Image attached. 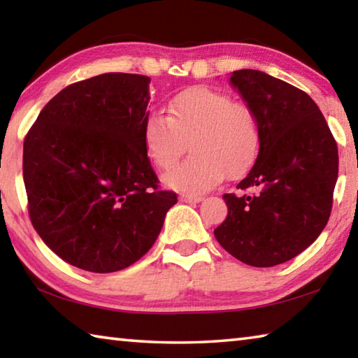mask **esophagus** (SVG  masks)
Segmentation results:
<instances>
[{
  "label": "esophagus",
  "instance_id": "esophagus-1",
  "mask_svg": "<svg viewBox=\"0 0 358 358\" xmlns=\"http://www.w3.org/2000/svg\"><path fill=\"white\" fill-rule=\"evenodd\" d=\"M180 201L186 203H197L202 201V196H196V194H181Z\"/></svg>",
  "mask_w": 358,
  "mask_h": 358
}]
</instances>
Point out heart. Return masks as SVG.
Returning <instances> with one entry per match:
<instances>
[{
    "label": "heart",
    "mask_w": 358,
    "mask_h": 358,
    "mask_svg": "<svg viewBox=\"0 0 358 358\" xmlns=\"http://www.w3.org/2000/svg\"><path fill=\"white\" fill-rule=\"evenodd\" d=\"M143 145L151 162L161 171L191 157L166 173L164 183L187 194L203 192L224 177L240 178L256 164L262 131L250 106L215 90L194 87L175 94L169 115L150 112L142 126Z\"/></svg>",
    "instance_id": "b5f03b06"
}]
</instances>
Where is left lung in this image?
<instances>
[{
	"label": "left lung",
	"instance_id": "left-lung-1",
	"mask_svg": "<svg viewBox=\"0 0 358 358\" xmlns=\"http://www.w3.org/2000/svg\"><path fill=\"white\" fill-rule=\"evenodd\" d=\"M230 82L259 120L256 164L224 194L227 217L215 229L220 245L252 266H273L305 251L329 221L338 178V145L316 102L305 92L254 69Z\"/></svg>",
	"mask_w": 358,
	"mask_h": 358
}]
</instances>
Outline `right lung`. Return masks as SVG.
<instances>
[{"instance_id":"add662e5","label":"right lung","mask_w":358,"mask_h":358,"mask_svg":"<svg viewBox=\"0 0 358 358\" xmlns=\"http://www.w3.org/2000/svg\"><path fill=\"white\" fill-rule=\"evenodd\" d=\"M150 77L108 72L47 102L23 142L28 213L64 262L112 273L159 235L177 194L162 191L142 137Z\"/></svg>"}]
</instances>
